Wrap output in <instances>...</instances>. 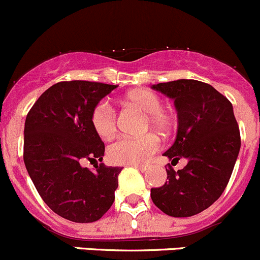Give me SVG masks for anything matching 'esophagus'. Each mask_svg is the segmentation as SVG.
<instances>
[{
	"instance_id": "1",
	"label": "esophagus",
	"mask_w": 260,
	"mask_h": 260,
	"mask_svg": "<svg viewBox=\"0 0 260 260\" xmlns=\"http://www.w3.org/2000/svg\"><path fill=\"white\" fill-rule=\"evenodd\" d=\"M133 167H135V168L139 169V171H141V172H147V171H148V166H144V165H133Z\"/></svg>"
}]
</instances>
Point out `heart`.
Masks as SVG:
<instances>
[{"label": "heart", "mask_w": 260, "mask_h": 260, "mask_svg": "<svg viewBox=\"0 0 260 260\" xmlns=\"http://www.w3.org/2000/svg\"><path fill=\"white\" fill-rule=\"evenodd\" d=\"M131 105L143 111L148 118V124L158 131L169 129L172 124L171 114L163 109V101L149 89H137L127 94ZM92 124L95 132L103 138H109L117 129L116 112L108 102H100L92 112ZM159 148L158 138L153 135L143 137L121 136L108 147V155L112 162L119 165H141L147 162Z\"/></svg>", "instance_id": "1"}]
</instances>
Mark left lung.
Wrapping results in <instances>:
<instances>
[{"mask_svg":"<svg viewBox=\"0 0 260 260\" xmlns=\"http://www.w3.org/2000/svg\"><path fill=\"white\" fill-rule=\"evenodd\" d=\"M174 101L177 137L166 157L188 160L178 172L171 166L159 188H152L153 203L171 217H192L212 206L225 189L240 149V133L233 106L208 83L178 80L153 84ZM172 160V162H173Z\"/></svg>","mask_w":260,"mask_h":260,"instance_id":"1","label":"left lung"}]
</instances>
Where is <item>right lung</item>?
Masks as SVG:
<instances>
[{
	"instance_id": "1",
	"label": "right lung",
	"mask_w": 260,
	"mask_h": 260,
	"mask_svg": "<svg viewBox=\"0 0 260 260\" xmlns=\"http://www.w3.org/2000/svg\"><path fill=\"white\" fill-rule=\"evenodd\" d=\"M118 86L58 82L43 92L24 122L23 160L38 194L56 214L76 223L103 217L114 202L121 167L102 162L105 143L92 112ZM94 163V171L86 169Z\"/></svg>"
}]
</instances>
